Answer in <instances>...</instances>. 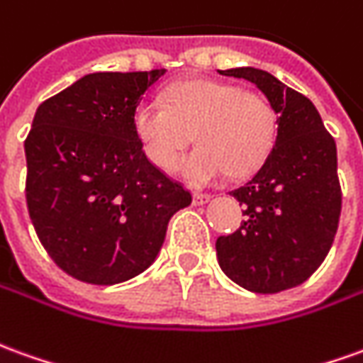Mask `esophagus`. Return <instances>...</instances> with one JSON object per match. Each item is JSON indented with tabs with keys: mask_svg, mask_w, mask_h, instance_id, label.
<instances>
[{
	"mask_svg": "<svg viewBox=\"0 0 363 363\" xmlns=\"http://www.w3.org/2000/svg\"><path fill=\"white\" fill-rule=\"evenodd\" d=\"M208 200H210V194H206V192H194V194H192V202H194L196 206L206 204Z\"/></svg>",
	"mask_w": 363,
	"mask_h": 363,
	"instance_id": "obj_1",
	"label": "esophagus"
}]
</instances>
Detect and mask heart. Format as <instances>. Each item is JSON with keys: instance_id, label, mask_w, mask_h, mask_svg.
Returning <instances> with one entry per match:
<instances>
[{"instance_id": "heart-1", "label": "heart", "mask_w": 363, "mask_h": 363, "mask_svg": "<svg viewBox=\"0 0 363 363\" xmlns=\"http://www.w3.org/2000/svg\"><path fill=\"white\" fill-rule=\"evenodd\" d=\"M133 129L145 157L159 169L173 167L192 141L199 147L179 163L192 182L225 173L245 179L267 161L277 139V111L259 92L218 80H189L167 90V104L143 98L133 111Z\"/></svg>"}]
</instances>
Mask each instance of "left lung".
Listing matches in <instances>:
<instances>
[{"label": "left lung", "instance_id": "1", "mask_svg": "<svg viewBox=\"0 0 363 363\" xmlns=\"http://www.w3.org/2000/svg\"><path fill=\"white\" fill-rule=\"evenodd\" d=\"M218 72L253 82L279 113L271 155L252 181L232 190L245 220L234 234L218 238V261L247 291H287L320 267L338 230L336 143L313 102L269 72L252 67Z\"/></svg>", "mask_w": 363, "mask_h": 363}]
</instances>
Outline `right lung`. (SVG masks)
Segmentation results:
<instances>
[{"label":"right lung","instance_id":"obj_1","mask_svg":"<svg viewBox=\"0 0 363 363\" xmlns=\"http://www.w3.org/2000/svg\"><path fill=\"white\" fill-rule=\"evenodd\" d=\"M167 70L94 72L40 104L25 139L29 216L70 277L113 285L145 271L192 194L151 163L133 111Z\"/></svg>","mask_w":363,"mask_h":363}]
</instances>
